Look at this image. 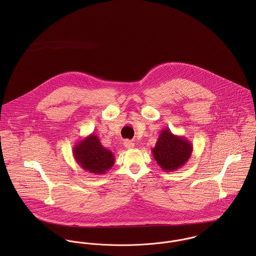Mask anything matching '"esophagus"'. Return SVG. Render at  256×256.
I'll list each match as a JSON object with an SVG mask.
<instances>
[{"label": "esophagus", "mask_w": 256, "mask_h": 256, "mask_svg": "<svg viewBox=\"0 0 256 256\" xmlns=\"http://www.w3.org/2000/svg\"><path fill=\"white\" fill-rule=\"evenodd\" d=\"M134 146H135V144H134L132 141H129V140L124 141V146H125L126 148H133Z\"/></svg>", "instance_id": "34e87169"}]
</instances>
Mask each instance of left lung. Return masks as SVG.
I'll return each mask as SVG.
<instances>
[{"instance_id":"1","label":"left lung","mask_w":256,"mask_h":256,"mask_svg":"<svg viewBox=\"0 0 256 256\" xmlns=\"http://www.w3.org/2000/svg\"><path fill=\"white\" fill-rule=\"evenodd\" d=\"M193 145L183 136L174 135L168 128L160 131L152 154L160 168L172 172L186 164L190 158Z\"/></svg>"}]
</instances>
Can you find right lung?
<instances>
[{
  "label": "right lung",
  "mask_w": 256,
  "mask_h": 256,
  "mask_svg": "<svg viewBox=\"0 0 256 256\" xmlns=\"http://www.w3.org/2000/svg\"><path fill=\"white\" fill-rule=\"evenodd\" d=\"M76 162L84 170L94 174H106L114 164L113 152L102 145L96 134L84 137L73 148Z\"/></svg>",
  "instance_id": "add662e5"
}]
</instances>
